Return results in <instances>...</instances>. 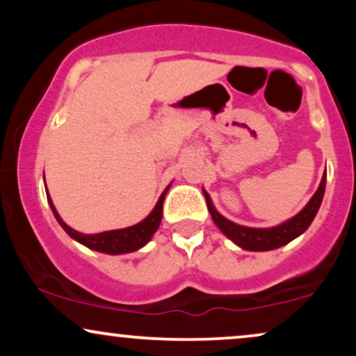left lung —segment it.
Segmentation results:
<instances>
[{"instance_id":"8db88e82","label":"left lung","mask_w":356,"mask_h":356,"mask_svg":"<svg viewBox=\"0 0 356 356\" xmlns=\"http://www.w3.org/2000/svg\"><path fill=\"white\" fill-rule=\"evenodd\" d=\"M325 186L326 170L325 174H323L320 187L314 192L313 197L309 199V202L306 204L305 209L301 211L300 214H296L295 218L286 220V222L280 224V226L271 227V229H252V227H244L239 226V224L231 222V220L222 218V216L214 209L207 192H204V195H206L207 209H209L212 219H214V222L218 224L219 229L222 231L227 238L234 241L238 246L248 249V251H271V249L284 246L289 241L298 238L301 232L308 229V226L313 222L314 216H316V212L321 206L323 194H325Z\"/></svg>"}]
</instances>
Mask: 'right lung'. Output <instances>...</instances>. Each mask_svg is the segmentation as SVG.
<instances>
[{"mask_svg":"<svg viewBox=\"0 0 356 356\" xmlns=\"http://www.w3.org/2000/svg\"><path fill=\"white\" fill-rule=\"evenodd\" d=\"M169 189V187H167ZM167 189L162 192L161 199H159L157 206L154 207V211L150 212L147 218L142 220V222L136 224V226L125 227V229H117V231H107L100 232V234H81V232L72 229L70 226L61 220V218L56 212L55 206H53L50 195H48V202H50V207L55 214L56 220L60 222V226L63 227L65 231L68 232V236L73 239H76L79 243L85 244V246L90 249H95V251L107 252V254H124V252L137 251L138 248H142L150 241L154 236V232L159 229L162 220V204H164V197L167 194Z\"/></svg>","mask_w":356,"mask_h":356,"instance_id":"add662e5","label":"right lung"}]
</instances>
